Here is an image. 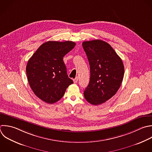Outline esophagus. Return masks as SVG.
<instances>
[{
  "label": "esophagus",
  "instance_id": "1",
  "mask_svg": "<svg viewBox=\"0 0 152 152\" xmlns=\"http://www.w3.org/2000/svg\"><path fill=\"white\" fill-rule=\"evenodd\" d=\"M73 81H74V83H77L78 82V77H76L75 78H74V79L73 80Z\"/></svg>",
  "mask_w": 152,
  "mask_h": 152
}]
</instances>
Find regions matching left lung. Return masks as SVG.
<instances>
[{"mask_svg":"<svg viewBox=\"0 0 152 152\" xmlns=\"http://www.w3.org/2000/svg\"><path fill=\"white\" fill-rule=\"evenodd\" d=\"M83 47L90 68V82L84 91V97L91 104H100L119 88L124 78V64L111 46L104 41L84 42Z\"/></svg>","mask_w":152,"mask_h":152,"instance_id":"1","label":"left lung"}]
</instances>
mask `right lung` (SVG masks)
Returning a JSON list of instances; mask_svg holds the SVG:
<instances>
[{
    "instance_id": "1",
    "label": "right lung",
    "mask_w": 152,
    "mask_h": 152,
    "mask_svg": "<svg viewBox=\"0 0 152 152\" xmlns=\"http://www.w3.org/2000/svg\"><path fill=\"white\" fill-rule=\"evenodd\" d=\"M75 46L71 41H49L42 44L28 61L26 72L30 86L47 103L59 100L73 84L67 75L63 58Z\"/></svg>"
}]
</instances>
